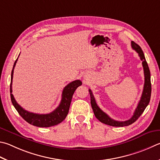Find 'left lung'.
<instances>
[{"instance_id":"1","label":"left lung","mask_w":160,"mask_h":160,"mask_svg":"<svg viewBox=\"0 0 160 160\" xmlns=\"http://www.w3.org/2000/svg\"><path fill=\"white\" fill-rule=\"evenodd\" d=\"M132 47L137 53L138 56L140 57V59L142 61V64H143V71H144V76H145V82L143 93H142L141 99L139 101L138 106L136 107L133 115L129 120L126 121H116L113 119L110 118L109 116L104 112L99 107L97 106L96 103L95 98L92 94L91 89H89V92L90 94V98H91V105L93 111H94L95 117L97 118L103 124H108L110 126L112 127H125L129 126L130 124L138 120V118L140 117L142 113L146 109L147 106L148 105L150 100L151 97V82H150V69L148 65L147 62L145 58L144 54L142 51L140 46L136 44L133 41H132Z\"/></svg>"}]
</instances>
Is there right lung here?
<instances>
[{"label":"right lung","mask_w":160,"mask_h":160,"mask_svg":"<svg viewBox=\"0 0 160 160\" xmlns=\"http://www.w3.org/2000/svg\"><path fill=\"white\" fill-rule=\"evenodd\" d=\"M17 59H18V58L16 59L15 62H14L12 71L10 89L12 103L14 107L17 110V112H19V114L22 116V118L24 120L27 121L28 123L38 127H50L52 126L57 125V124L62 122L68 113L72 95H73L75 89L79 86L82 85V82L79 80H77L72 81V82H70L68 85L65 87L62 92V97L60 104L52 112L48 113V114H36V113L28 112L27 110L22 108L17 103L16 100L14 99L13 94H12V85L14 68L16 65Z\"/></svg>","instance_id":"1"}]
</instances>
